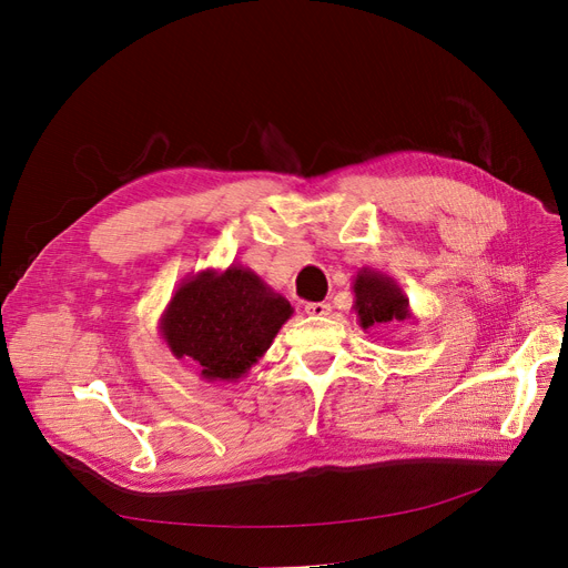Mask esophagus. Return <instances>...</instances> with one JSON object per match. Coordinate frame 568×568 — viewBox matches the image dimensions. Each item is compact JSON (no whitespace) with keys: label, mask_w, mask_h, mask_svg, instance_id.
I'll use <instances>...</instances> for the list:
<instances>
[{"label":"esophagus","mask_w":568,"mask_h":568,"mask_svg":"<svg viewBox=\"0 0 568 568\" xmlns=\"http://www.w3.org/2000/svg\"><path fill=\"white\" fill-rule=\"evenodd\" d=\"M306 313L311 317H326L332 313V306L324 304V302H313V304H306Z\"/></svg>","instance_id":"34e87169"}]
</instances>
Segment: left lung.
Wrapping results in <instances>:
<instances>
[{
	"label": "left lung",
	"mask_w": 568,
	"mask_h": 568,
	"mask_svg": "<svg viewBox=\"0 0 568 568\" xmlns=\"http://www.w3.org/2000/svg\"><path fill=\"white\" fill-rule=\"evenodd\" d=\"M352 290H354L352 308L356 313V322H359L362 329L384 326L389 322L412 320L407 294L392 276L375 272V268H362V272L354 276Z\"/></svg>",
	"instance_id": "obj_1"
}]
</instances>
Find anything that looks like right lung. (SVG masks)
Masks as SVG:
<instances>
[{
    "mask_svg": "<svg viewBox=\"0 0 568 568\" xmlns=\"http://www.w3.org/2000/svg\"><path fill=\"white\" fill-rule=\"evenodd\" d=\"M294 308L244 264L184 278L159 329L176 359H193L206 382H239L272 347Z\"/></svg>",
    "mask_w": 568,
    "mask_h": 568,
    "instance_id": "right-lung-1",
    "label": "right lung"
}]
</instances>
